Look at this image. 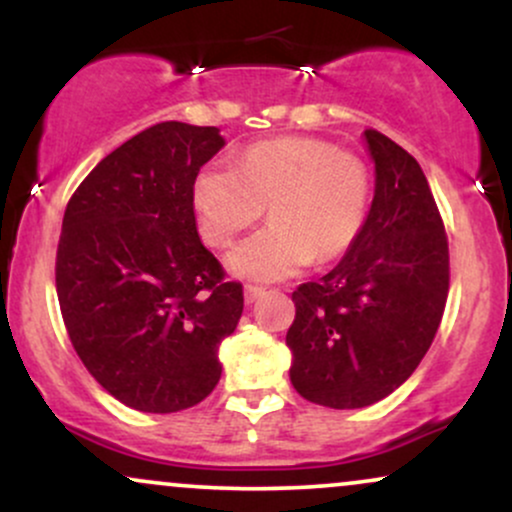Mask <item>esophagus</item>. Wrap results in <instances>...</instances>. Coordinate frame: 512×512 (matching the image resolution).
I'll list each match as a JSON object with an SVG mask.
<instances>
[{
    "mask_svg": "<svg viewBox=\"0 0 512 512\" xmlns=\"http://www.w3.org/2000/svg\"><path fill=\"white\" fill-rule=\"evenodd\" d=\"M264 296V289L262 286H252V284H248L245 286V303H255V301H260V298Z\"/></svg>",
    "mask_w": 512,
    "mask_h": 512,
    "instance_id": "esophagus-1",
    "label": "esophagus"
}]
</instances>
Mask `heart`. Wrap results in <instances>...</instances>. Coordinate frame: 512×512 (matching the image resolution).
<instances>
[{"instance_id": "heart-1", "label": "heart", "mask_w": 512, "mask_h": 512, "mask_svg": "<svg viewBox=\"0 0 512 512\" xmlns=\"http://www.w3.org/2000/svg\"><path fill=\"white\" fill-rule=\"evenodd\" d=\"M202 238L226 245L269 209L272 223L226 255L228 272L276 281L310 260L330 262L361 236L370 207L363 158L308 137L250 146L236 166L204 163L192 182Z\"/></svg>"}]
</instances>
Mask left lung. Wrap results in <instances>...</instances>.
Listing matches in <instances>:
<instances>
[{"mask_svg":"<svg viewBox=\"0 0 512 512\" xmlns=\"http://www.w3.org/2000/svg\"><path fill=\"white\" fill-rule=\"evenodd\" d=\"M375 163L366 226L332 272L293 291L291 385L308 402L361 409L414 373L436 337L450 284L448 238L416 158L363 132Z\"/></svg>","mask_w":512,"mask_h":512,"instance_id":"1","label":"left lung"}]
</instances>
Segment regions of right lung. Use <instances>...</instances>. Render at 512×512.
<instances>
[{"mask_svg":"<svg viewBox=\"0 0 512 512\" xmlns=\"http://www.w3.org/2000/svg\"><path fill=\"white\" fill-rule=\"evenodd\" d=\"M226 146L216 127L161 122L76 187L57 245V298L74 351L115 399L173 414L211 395L219 344L243 315L197 233L192 182Z\"/></svg>","mask_w":512,"mask_h":512,"instance_id":"right-lung-1","label":"right lung"}]
</instances>
